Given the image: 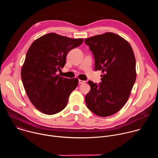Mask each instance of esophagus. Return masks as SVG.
Segmentation results:
<instances>
[{
    "label": "esophagus",
    "mask_w": 158,
    "mask_h": 158,
    "mask_svg": "<svg viewBox=\"0 0 158 158\" xmlns=\"http://www.w3.org/2000/svg\"><path fill=\"white\" fill-rule=\"evenodd\" d=\"M79 84H84V83H85V81L79 79Z\"/></svg>",
    "instance_id": "34e87169"
}]
</instances>
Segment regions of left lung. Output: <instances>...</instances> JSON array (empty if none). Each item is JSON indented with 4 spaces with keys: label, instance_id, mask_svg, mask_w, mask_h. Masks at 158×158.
Here are the masks:
<instances>
[{
    "label": "left lung",
    "instance_id": "1",
    "mask_svg": "<svg viewBox=\"0 0 158 158\" xmlns=\"http://www.w3.org/2000/svg\"><path fill=\"white\" fill-rule=\"evenodd\" d=\"M95 58V70L102 71V82L91 81L85 96L89 110L101 117L116 113L127 101L136 79V59L129 43L120 35L106 32L85 39Z\"/></svg>",
    "mask_w": 158,
    "mask_h": 158
}]
</instances>
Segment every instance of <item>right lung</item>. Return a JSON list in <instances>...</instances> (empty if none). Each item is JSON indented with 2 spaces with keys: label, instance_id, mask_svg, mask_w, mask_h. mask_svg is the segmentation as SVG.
Here are the masks:
<instances>
[{
  "label": "right lung",
  "instance_id": "1",
  "mask_svg": "<svg viewBox=\"0 0 158 158\" xmlns=\"http://www.w3.org/2000/svg\"><path fill=\"white\" fill-rule=\"evenodd\" d=\"M49 33L35 40L27 51L21 69V77L27 95L42 113L52 115L63 110L79 80L57 75L66 63L69 52L83 42Z\"/></svg>",
  "mask_w": 158,
  "mask_h": 158
}]
</instances>
